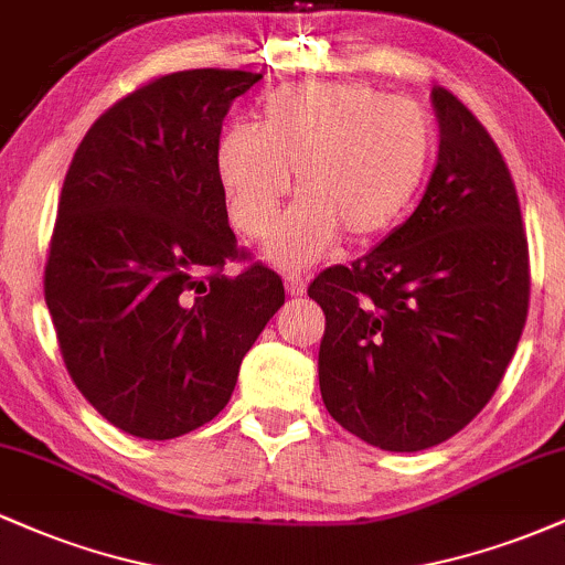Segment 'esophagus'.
<instances>
[{
  "label": "esophagus",
  "instance_id": "34e87169",
  "mask_svg": "<svg viewBox=\"0 0 565 565\" xmlns=\"http://www.w3.org/2000/svg\"><path fill=\"white\" fill-rule=\"evenodd\" d=\"M284 287H287V295L300 297L308 284H305V278L300 274H287V276H284Z\"/></svg>",
  "mask_w": 565,
  "mask_h": 565
}]
</instances>
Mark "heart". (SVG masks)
Wrapping results in <instances>:
<instances>
[{
    "instance_id": "heart-1",
    "label": "heart",
    "mask_w": 565,
    "mask_h": 565,
    "mask_svg": "<svg viewBox=\"0 0 565 565\" xmlns=\"http://www.w3.org/2000/svg\"><path fill=\"white\" fill-rule=\"evenodd\" d=\"M436 157V121L419 103L359 82H305L263 100L260 129L231 125L215 172L231 223L263 238L289 196L302 199L265 246L270 263L305 268L348 233L364 244L404 217Z\"/></svg>"
}]
</instances>
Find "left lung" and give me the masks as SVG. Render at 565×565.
Instances as JSON below:
<instances>
[{
	"label": "left lung",
	"instance_id": "left-lung-1",
	"mask_svg": "<svg viewBox=\"0 0 565 565\" xmlns=\"http://www.w3.org/2000/svg\"><path fill=\"white\" fill-rule=\"evenodd\" d=\"M438 164L406 223L313 278L319 385L345 430L385 451L444 444L489 404L529 313V244L486 127L433 87Z\"/></svg>",
	"mask_w": 565,
	"mask_h": 565
}]
</instances>
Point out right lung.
Masks as SVG:
<instances>
[{
  "label": "right lung",
  "instance_id": "right-lung-1",
  "mask_svg": "<svg viewBox=\"0 0 565 565\" xmlns=\"http://www.w3.org/2000/svg\"><path fill=\"white\" fill-rule=\"evenodd\" d=\"M263 74L193 68L121 97L66 172L44 268L63 361L114 427L178 438L231 401L238 366L284 305L244 260L215 172L231 103Z\"/></svg>",
  "mask_w": 565,
  "mask_h": 565
}]
</instances>
